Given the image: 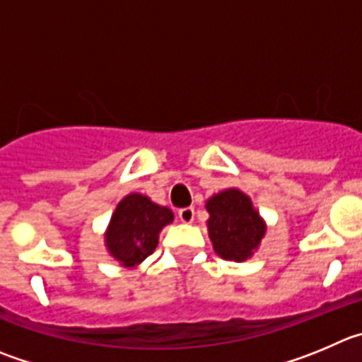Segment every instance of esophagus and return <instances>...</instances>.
Masks as SVG:
<instances>
[{
  "instance_id": "1",
  "label": "esophagus",
  "mask_w": 362,
  "mask_h": 362,
  "mask_svg": "<svg viewBox=\"0 0 362 362\" xmlns=\"http://www.w3.org/2000/svg\"><path fill=\"white\" fill-rule=\"evenodd\" d=\"M178 218H180L182 223H192L194 219V209L192 207H184L178 211Z\"/></svg>"
}]
</instances>
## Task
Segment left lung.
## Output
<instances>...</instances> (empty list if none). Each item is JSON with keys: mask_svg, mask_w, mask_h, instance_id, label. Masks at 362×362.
Returning a JSON list of instances; mask_svg holds the SVG:
<instances>
[{"mask_svg": "<svg viewBox=\"0 0 362 362\" xmlns=\"http://www.w3.org/2000/svg\"><path fill=\"white\" fill-rule=\"evenodd\" d=\"M209 238L227 261H246L257 248L266 227L245 192L227 189L207 202Z\"/></svg>", "mask_w": 362, "mask_h": 362, "instance_id": "obj_1", "label": "left lung"}]
</instances>
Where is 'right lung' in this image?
Returning <instances> with one entry per match:
<instances>
[{"label": "right lung", "instance_id": "add662e5", "mask_svg": "<svg viewBox=\"0 0 362 362\" xmlns=\"http://www.w3.org/2000/svg\"><path fill=\"white\" fill-rule=\"evenodd\" d=\"M173 221L170 209L153 204L143 194H128L119 202L109 225L107 246L123 266H135L153 253L158 232Z\"/></svg>", "mask_w": 362, "mask_h": 362}]
</instances>
